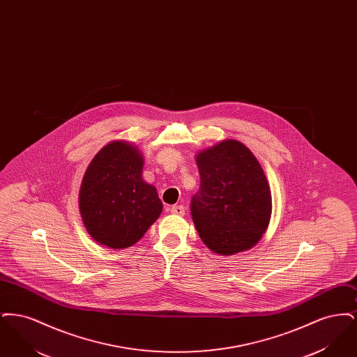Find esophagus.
<instances>
[{
    "instance_id": "esophagus-1",
    "label": "esophagus",
    "mask_w": 357,
    "mask_h": 357,
    "mask_svg": "<svg viewBox=\"0 0 357 357\" xmlns=\"http://www.w3.org/2000/svg\"><path fill=\"white\" fill-rule=\"evenodd\" d=\"M171 213L175 215H185V206L182 204H174L171 206Z\"/></svg>"
}]
</instances>
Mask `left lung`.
Instances as JSON below:
<instances>
[{
	"label": "left lung",
	"mask_w": 357,
	"mask_h": 357,
	"mask_svg": "<svg viewBox=\"0 0 357 357\" xmlns=\"http://www.w3.org/2000/svg\"><path fill=\"white\" fill-rule=\"evenodd\" d=\"M197 165L201 186L190 208L204 245L222 255L253 248L272 215L271 188L253 153L227 139L198 153Z\"/></svg>",
	"instance_id": "1"
}]
</instances>
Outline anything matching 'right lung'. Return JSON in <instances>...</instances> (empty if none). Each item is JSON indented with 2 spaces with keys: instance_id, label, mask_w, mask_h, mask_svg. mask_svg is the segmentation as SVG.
<instances>
[{
  "instance_id": "obj_1",
  "label": "right lung",
  "mask_w": 357,
  "mask_h": 357,
  "mask_svg": "<svg viewBox=\"0 0 357 357\" xmlns=\"http://www.w3.org/2000/svg\"><path fill=\"white\" fill-rule=\"evenodd\" d=\"M142 170V153L123 140L104 146L89 163L79 206L86 231L100 245L130 248L159 218L163 204Z\"/></svg>"
}]
</instances>
